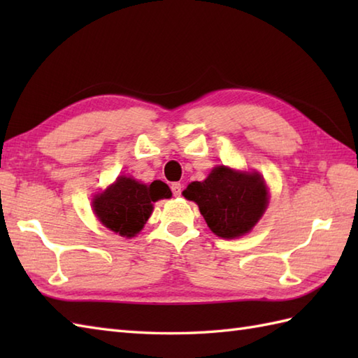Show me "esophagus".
<instances>
[{
  "label": "esophagus",
  "instance_id": "1",
  "mask_svg": "<svg viewBox=\"0 0 358 358\" xmlns=\"http://www.w3.org/2000/svg\"><path fill=\"white\" fill-rule=\"evenodd\" d=\"M171 189H172V194H173L175 196H180V195H181V191H183V186H181L180 183H172Z\"/></svg>",
  "mask_w": 358,
  "mask_h": 358
}]
</instances>
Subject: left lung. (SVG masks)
<instances>
[{
    "instance_id": "8db88e82",
    "label": "left lung",
    "mask_w": 358,
    "mask_h": 358,
    "mask_svg": "<svg viewBox=\"0 0 358 358\" xmlns=\"http://www.w3.org/2000/svg\"><path fill=\"white\" fill-rule=\"evenodd\" d=\"M185 199L199 204L217 237L238 238L258 223L269 203V192L258 172L215 166L204 181H192Z\"/></svg>"
}]
</instances>
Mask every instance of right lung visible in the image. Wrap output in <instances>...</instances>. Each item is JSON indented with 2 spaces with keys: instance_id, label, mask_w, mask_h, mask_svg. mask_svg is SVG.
<instances>
[{
  "instance_id": "right-lung-1",
  "label": "right lung",
  "mask_w": 358,
  "mask_h": 358,
  "mask_svg": "<svg viewBox=\"0 0 358 358\" xmlns=\"http://www.w3.org/2000/svg\"><path fill=\"white\" fill-rule=\"evenodd\" d=\"M171 189L159 180L144 185L132 177L121 175L92 200L96 218L121 237L132 238L146 224L154 204L162 199H171Z\"/></svg>"
}]
</instances>
